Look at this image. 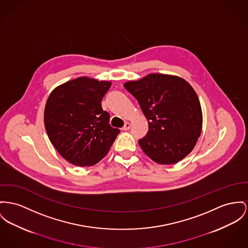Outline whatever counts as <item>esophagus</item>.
<instances>
[{"instance_id": "esophagus-1", "label": "esophagus", "mask_w": 248, "mask_h": 248, "mask_svg": "<svg viewBox=\"0 0 248 248\" xmlns=\"http://www.w3.org/2000/svg\"><path fill=\"white\" fill-rule=\"evenodd\" d=\"M130 128H131V124H130L129 122H126V123H125V125L123 126L122 130H123V131H127V130H129Z\"/></svg>"}]
</instances>
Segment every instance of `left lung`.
Instances as JSON below:
<instances>
[{
    "mask_svg": "<svg viewBox=\"0 0 248 248\" xmlns=\"http://www.w3.org/2000/svg\"><path fill=\"white\" fill-rule=\"evenodd\" d=\"M124 87L137 99L148 119L149 132L139 145L160 165H172L195 148L202 130V111L198 95L184 79L151 73Z\"/></svg>",
    "mask_w": 248,
    "mask_h": 248,
    "instance_id": "left-lung-1",
    "label": "left lung"
}]
</instances>
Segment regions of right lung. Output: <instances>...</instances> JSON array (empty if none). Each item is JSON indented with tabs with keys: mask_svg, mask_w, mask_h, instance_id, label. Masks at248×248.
I'll return each instance as SVG.
<instances>
[{
	"mask_svg": "<svg viewBox=\"0 0 248 248\" xmlns=\"http://www.w3.org/2000/svg\"><path fill=\"white\" fill-rule=\"evenodd\" d=\"M111 82L80 77L52 90L46 102L44 124L51 144L68 163L96 165L120 132L109 124L101 100Z\"/></svg>",
	"mask_w": 248,
	"mask_h": 248,
	"instance_id": "1",
	"label": "right lung"
}]
</instances>
